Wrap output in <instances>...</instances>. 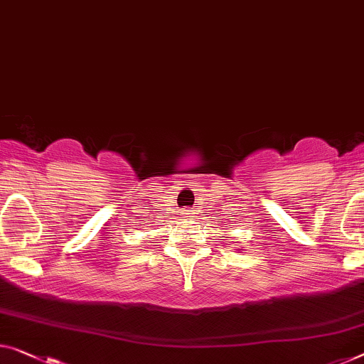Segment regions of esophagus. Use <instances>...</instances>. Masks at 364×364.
<instances>
[{"label": "esophagus", "mask_w": 364, "mask_h": 364, "mask_svg": "<svg viewBox=\"0 0 364 364\" xmlns=\"http://www.w3.org/2000/svg\"><path fill=\"white\" fill-rule=\"evenodd\" d=\"M183 214L186 215V217H193V215H194V209H189V208H188V209H184V210H183Z\"/></svg>", "instance_id": "1"}]
</instances>
